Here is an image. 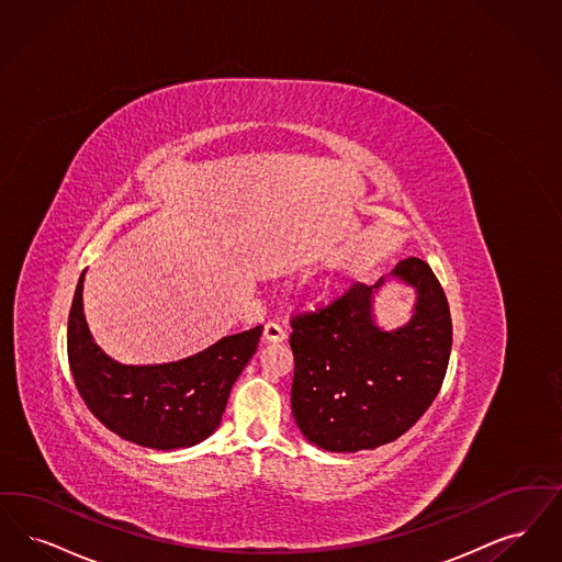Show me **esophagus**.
<instances>
[{"label":"esophagus","instance_id":"obj_1","mask_svg":"<svg viewBox=\"0 0 562 562\" xmlns=\"http://www.w3.org/2000/svg\"><path fill=\"white\" fill-rule=\"evenodd\" d=\"M285 338H288V334H285V329H283L279 323L269 321V323L265 325V340H267V342H283Z\"/></svg>","mask_w":562,"mask_h":562}]
</instances>
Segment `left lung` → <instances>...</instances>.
<instances>
[{"label": "left lung", "instance_id": "1", "mask_svg": "<svg viewBox=\"0 0 562 562\" xmlns=\"http://www.w3.org/2000/svg\"><path fill=\"white\" fill-rule=\"evenodd\" d=\"M391 277L415 290L414 317L384 331L373 321V283H352L293 315L292 414L325 451L355 453L405 435L437 398L451 355V315L432 269L401 260Z\"/></svg>", "mask_w": 562, "mask_h": 562}]
</instances>
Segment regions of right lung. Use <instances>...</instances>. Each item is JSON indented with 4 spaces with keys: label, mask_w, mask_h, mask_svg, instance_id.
Instances as JSON below:
<instances>
[{
    "label": "right lung",
    "mask_w": 562,
    "mask_h": 562,
    "mask_svg": "<svg viewBox=\"0 0 562 562\" xmlns=\"http://www.w3.org/2000/svg\"><path fill=\"white\" fill-rule=\"evenodd\" d=\"M83 274L69 313L67 352L75 386L111 432L148 449L173 451L207 439L220 426L233 384L254 357L262 325L189 359L122 366L98 348L83 317Z\"/></svg>",
    "instance_id": "add662e5"
}]
</instances>
